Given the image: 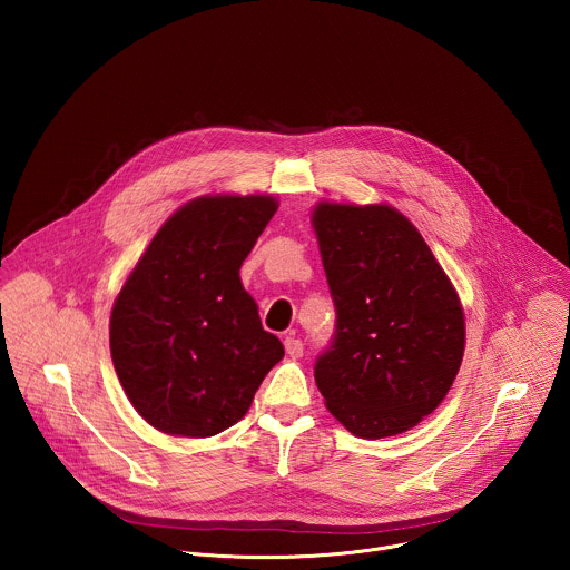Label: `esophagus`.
<instances>
[{
	"label": "esophagus",
	"mask_w": 570,
	"mask_h": 570,
	"mask_svg": "<svg viewBox=\"0 0 570 570\" xmlns=\"http://www.w3.org/2000/svg\"><path fill=\"white\" fill-rule=\"evenodd\" d=\"M284 350H286V354H288L291 358H299L302 352H304L302 341H297L295 336H286V338H284Z\"/></svg>",
	"instance_id": "1"
}]
</instances>
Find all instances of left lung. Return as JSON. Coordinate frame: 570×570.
<instances>
[{
	"label": "left lung",
	"mask_w": 570,
	"mask_h": 570,
	"mask_svg": "<svg viewBox=\"0 0 570 570\" xmlns=\"http://www.w3.org/2000/svg\"><path fill=\"white\" fill-rule=\"evenodd\" d=\"M311 225L338 317L315 363L327 411L363 440L411 431L460 370L458 291L420 229L385 203L320 200Z\"/></svg>",
	"instance_id": "left-lung-1"
}]
</instances>
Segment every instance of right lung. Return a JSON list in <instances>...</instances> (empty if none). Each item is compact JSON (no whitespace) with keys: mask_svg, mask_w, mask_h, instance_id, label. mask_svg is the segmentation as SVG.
<instances>
[{"mask_svg":"<svg viewBox=\"0 0 570 570\" xmlns=\"http://www.w3.org/2000/svg\"><path fill=\"white\" fill-rule=\"evenodd\" d=\"M279 203L207 194L157 229L110 313V354L132 409L159 433L212 438L250 411L284 345L238 271Z\"/></svg>","mask_w":570,"mask_h":570,"instance_id":"1","label":"right lung"}]
</instances>
